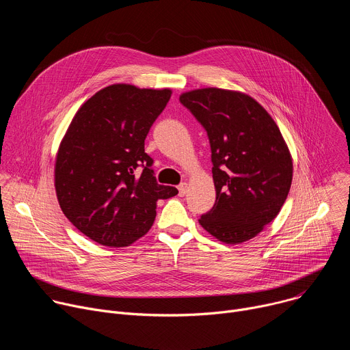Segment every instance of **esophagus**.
<instances>
[{"instance_id": "34e87169", "label": "esophagus", "mask_w": 350, "mask_h": 350, "mask_svg": "<svg viewBox=\"0 0 350 350\" xmlns=\"http://www.w3.org/2000/svg\"><path fill=\"white\" fill-rule=\"evenodd\" d=\"M187 192H188V184H187V183H181V184L178 185V195H180V196H184Z\"/></svg>"}]
</instances>
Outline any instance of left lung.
<instances>
[{"instance_id":"left-lung-1","label":"left lung","mask_w":350,"mask_h":350,"mask_svg":"<svg viewBox=\"0 0 350 350\" xmlns=\"http://www.w3.org/2000/svg\"><path fill=\"white\" fill-rule=\"evenodd\" d=\"M180 101L208 131L216 202L199 219L224 243H242L262 232L288 196L293 165L270 113L255 98L217 87L185 91Z\"/></svg>"}]
</instances>
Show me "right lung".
Here are the masks:
<instances>
[{
	"label": "right lung",
	"instance_id": "obj_1",
	"mask_svg": "<svg viewBox=\"0 0 350 350\" xmlns=\"http://www.w3.org/2000/svg\"><path fill=\"white\" fill-rule=\"evenodd\" d=\"M170 96V88L111 84L79 108L61 139L54 169L59 206L99 245L130 246L152 227L159 199L178 192L157 183L144 149Z\"/></svg>",
	"mask_w": 350,
	"mask_h": 350
}]
</instances>
